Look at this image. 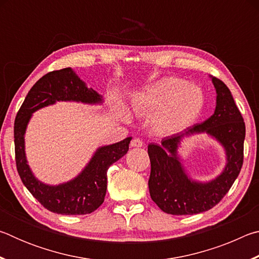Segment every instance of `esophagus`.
I'll return each instance as SVG.
<instances>
[{"label": "esophagus", "instance_id": "34e87169", "mask_svg": "<svg viewBox=\"0 0 259 259\" xmlns=\"http://www.w3.org/2000/svg\"><path fill=\"white\" fill-rule=\"evenodd\" d=\"M130 145H131V147L139 148V147H142L144 145V143H143V140H140L139 138H134Z\"/></svg>", "mask_w": 259, "mask_h": 259}]
</instances>
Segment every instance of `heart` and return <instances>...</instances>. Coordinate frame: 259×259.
<instances>
[{
    "label": "heart",
    "mask_w": 259,
    "mask_h": 259,
    "mask_svg": "<svg viewBox=\"0 0 259 259\" xmlns=\"http://www.w3.org/2000/svg\"><path fill=\"white\" fill-rule=\"evenodd\" d=\"M202 88L188 84L182 77H162L136 93L131 107L140 115H150L148 123L159 136H174L184 133L198 121L205 107ZM116 113L126 117V111L115 102Z\"/></svg>",
    "instance_id": "b5f03b06"
}]
</instances>
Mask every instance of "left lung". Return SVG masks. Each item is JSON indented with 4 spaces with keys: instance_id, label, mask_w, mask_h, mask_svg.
Instances as JSON below:
<instances>
[{
    "instance_id": "obj_1",
    "label": "left lung",
    "mask_w": 259,
    "mask_h": 259,
    "mask_svg": "<svg viewBox=\"0 0 259 259\" xmlns=\"http://www.w3.org/2000/svg\"><path fill=\"white\" fill-rule=\"evenodd\" d=\"M216 89V108L209 119L184 133L169 136L161 144L151 143L148 188L152 200L170 214H195L213 208L238 178L243 162L245 125L229 88L210 75ZM207 134L222 146L226 165L221 174L207 182L192 179L179 153L182 140L194 134Z\"/></svg>"
}]
</instances>
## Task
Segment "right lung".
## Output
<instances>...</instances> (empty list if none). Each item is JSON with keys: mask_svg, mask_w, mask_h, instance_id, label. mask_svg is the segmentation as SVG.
Returning <instances> with one entry per match:
<instances>
[{"mask_svg": "<svg viewBox=\"0 0 259 259\" xmlns=\"http://www.w3.org/2000/svg\"><path fill=\"white\" fill-rule=\"evenodd\" d=\"M58 102L102 105L104 98L87 87L71 67L54 71L41 77L29 90L15 121L17 170L26 188L50 211L60 214H85L104 202L107 190V169L126 154L133 137L99 146L78 175L67 182L47 184L35 176L25 150V134L33 113Z\"/></svg>", "mask_w": 259, "mask_h": 259, "instance_id": "add662e5", "label": "right lung"}]
</instances>
